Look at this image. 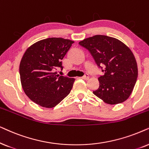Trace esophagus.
<instances>
[{
	"instance_id": "34e87169",
	"label": "esophagus",
	"mask_w": 149,
	"mask_h": 149,
	"mask_svg": "<svg viewBox=\"0 0 149 149\" xmlns=\"http://www.w3.org/2000/svg\"><path fill=\"white\" fill-rule=\"evenodd\" d=\"M82 79H84V80H88V78H89V76H88V73H86V74H85L84 76H82Z\"/></svg>"
}]
</instances>
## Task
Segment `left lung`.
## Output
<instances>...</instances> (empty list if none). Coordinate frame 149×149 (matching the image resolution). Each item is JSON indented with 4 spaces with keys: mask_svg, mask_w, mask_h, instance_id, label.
Wrapping results in <instances>:
<instances>
[{
    "mask_svg": "<svg viewBox=\"0 0 149 149\" xmlns=\"http://www.w3.org/2000/svg\"><path fill=\"white\" fill-rule=\"evenodd\" d=\"M79 44L88 49L104 72L98 78L100 86L93 91L94 95L111 105L127 100L138 78V66L131 49L117 39L100 35L84 39Z\"/></svg>",
    "mask_w": 149,
    "mask_h": 149,
    "instance_id": "left-lung-1",
    "label": "left lung"
}]
</instances>
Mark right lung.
<instances>
[{
  "instance_id": "1",
  "label": "right lung",
  "mask_w": 149,
  "mask_h": 149,
  "mask_svg": "<svg viewBox=\"0 0 149 149\" xmlns=\"http://www.w3.org/2000/svg\"><path fill=\"white\" fill-rule=\"evenodd\" d=\"M74 41L52 37L37 41L24 54L19 76L25 94L35 104L54 108L69 94L74 78L59 76L62 61Z\"/></svg>"
}]
</instances>
